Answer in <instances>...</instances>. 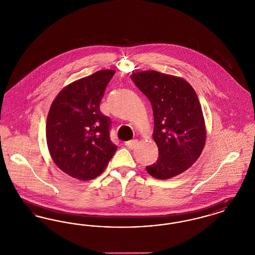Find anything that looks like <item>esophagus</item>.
<instances>
[{
	"label": "esophagus",
	"mask_w": 255,
	"mask_h": 255,
	"mask_svg": "<svg viewBox=\"0 0 255 255\" xmlns=\"http://www.w3.org/2000/svg\"><path fill=\"white\" fill-rule=\"evenodd\" d=\"M136 144H137V139H133V140L125 142V146L129 149H133Z\"/></svg>",
	"instance_id": "obj_1"
}]
</instances>
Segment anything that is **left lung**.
I'll use <instances>...</instances> for the list:
<instances>
[{"label":"left lung","instance_id":"8db88e82","mask_svg":"<svg viewBox=\"0 0 255 255\" xmlns=\"http://www.w3.org/2000/svg\"><path fill=\"white\" fill-rule=\"evenodd\" d=\"M151 102L153 138L158 158L147 172L158 180L180 175L193 165L206 144V125L194 89L181 77L145 71L131 75Z\"/></svg>","mask_w":255,"mask_h":255}]
</instances>
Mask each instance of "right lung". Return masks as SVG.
<instances>
[{
    "label": "right lung",
    "mask_w": 255,
    "mask_h": 255,
    "mask_svg": "<svg viewBox=\"0 0 255 255\" xmlns=\"http://www.w3.org/2000/svg\"><path fill=\"white\" fill-rule=\"evenodd\" d=\"M116 71H98L66 86L49 111L46 135L54 163L69 176L90 181L99 176L118 147L110 138L111 120L99 105Z\"/></svg>",
    "instance_id": "obj_1"
}]
</instances>
